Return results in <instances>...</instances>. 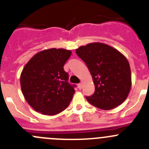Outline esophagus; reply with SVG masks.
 I'll return each instance as SVG.
<instances>
[{
  "mask_svg": "<svg viewBox=\"0 0 149 149\" xmlns=\"http://www.w3.org/2000/svg\"><path fill=\"white\" fill-rule=\"evenodd\" d=\"M78 88H79V89H81L82 88V84L81 83L78 84Z\"/></svg>",
  "mask_w": 149,
  "mask_h": 149,
  "instance_id": "34e87169",
  "label": "esophagus"
}]
</instances>
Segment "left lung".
<instances>
[{
	"label": "left lung",
	"mask_w": 149,
	"mask_h": 149,
	"mask_svg": "<svg viewBox=\"0 0 149 149\" xmlns=\"http://www.w3.org/2000/svg\"><path fill=\"white\" fill-rule=\"evenodd\" d=\"M86 63L95 86L94 94L87 101L108 110L120 105L131 88V73L127 58L119 51L104 43H90L76 49Z\"/></svg>",
	"instance_id": "1"
}]
</instances>
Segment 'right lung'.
<instances>
[{
    "mask_svg": "<svg viewBox=\"0 0 149 149\" xmlns=\"http://www.w3.org/2000/svg\"><path fill=\"white\" fill-rule=\"evenodd\" d=\"M71 55L65 49H45L34 55L22 72V91L29 104L37 112L55 115L68 107L75 93L68 82L63 66Z\"/></svg>",
    "mask_w": 149,
    "mask_h": 149,
    "instance_id": "right-lung-1",
    "label": "right lung"
}]
</instances>
